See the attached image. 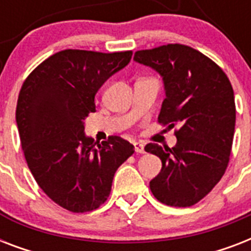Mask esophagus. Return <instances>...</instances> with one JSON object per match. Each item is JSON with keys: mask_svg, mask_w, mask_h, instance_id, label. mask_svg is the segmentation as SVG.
<instances>
[{"mask_svg": "<svg viewBox=\"0 0 251 251\" xmlns=\"http://www.w3.org/2000/svg\"><path fill=\"white\" fill-rule=\"evenodd\" d=\"M134 147H135V151L138 153H145V145L141 143V142H135L134 143Z\"/></svg>", "mask_w": 251, "mask_h": 251, "instance_id": "esophagus-1", "label": "esophagus"}]
</instances>
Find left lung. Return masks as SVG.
<instances>
[{"mask_svg": "<svg viewBox=\"0 0 251 251\" xmlns=\"http://www.w3.org/2000/svg\"><path fill=\"white\" fill-rule=\"evenodd\" d=\"M134 61L163 78L165 99L159 122L179 125L175 147H145L163 163L150 189L164 204L190 207L214 189L229 161L236 125L232 84L214 61L187 45L138 50Z\"/></svg>", "mask_w": 251, "mask_h": 251, "instance_id": "left-lung-1", "label": "left lung"}]
</instances>
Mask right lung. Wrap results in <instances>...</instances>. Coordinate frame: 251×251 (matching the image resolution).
I'll return each instance as SVG.
<instances>
[{
    "label": "right lung",
    "instance_id": "add662e5",
    "mask_svg": "<svg viewBox=\"0 0 251 251\" xmlns=\"http://www.w3.org/2000/svg\"><path fill=\"white\" fill-rule=\"evenodd\" d=\"M131 56L130 50H61L41 62L19 92L15 118L29 171L53 202L72 212L101 206L117 168L134 153L121 137L99 143L84 133L95 95Z\"/></svg>",
    "mask_w": 251,
    "mask_h": 251
}]
</instances>
